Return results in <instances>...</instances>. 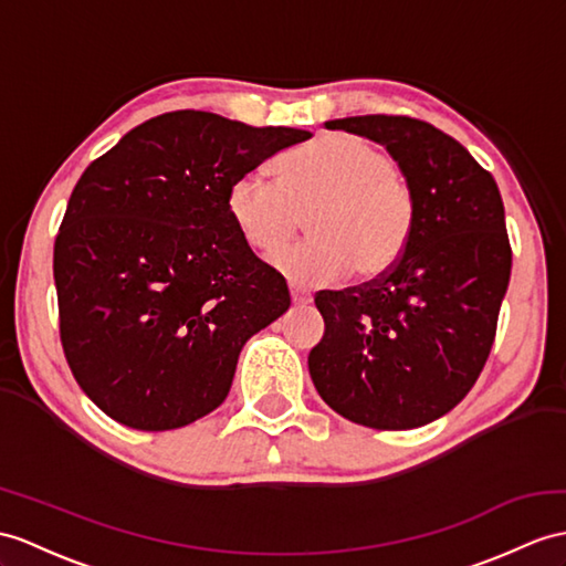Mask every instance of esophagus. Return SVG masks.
I'll return each mask as SVG.
<instances>
[{
	"label": "esophagus",
	"mask_w": 566,
	"mask_h": 566,
	"mask_svg": "<svg viewBox=\"0 0 566 566\" xmlns=\"http://www.w3.org/2000/svg\"><path fill=\"white\" fill-rule=\"evenodd\" d=\"M291 300H293V305H310L312 295L307 291H300V287L291 285Z\"/></svg>",
	"instance_id": "esophagus-1"
}]
</instances>
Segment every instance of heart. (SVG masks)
Returning a JSON list of instances; mask_svg holds the SVG:
<instances>
[{
	"label": "heart",
	"mask_w": 566,
	"mask_h": 566,
	"mask_svg": "<svg viewBox=\"0 0 566 566\" xmlns=\"http://www.w3.org/2000/svg\"><path fill=\"white\" fill-rule=\"evenodd\" d=\"M281 179L250 170L232 179L228 213L247 247L271 254L310 216L312 240L273 254L300 287L355 273L381 279L398 266L418 228V199L389 150L355 134H326L279 160Z\"/></svg>",
	"instance_id": "heart-1"
}]
</instances>
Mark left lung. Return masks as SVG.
<instances>
[{
  "label": "left lung",
  "instance_id": "obj_1",
  "mask_svg": "<svg viewBox=\"0 0 566 566\" xmlns=\"http://www.w3.org/2000/svg\"><path fill=\"white\" fill-rule=\"evenodd\" d=\"M384 144L418 199L406 256L381 279L314 295L326 331L310 350L316 391L375 430L442 418L488 363L512 273L494 177L442 129L406 115L326 122Z\"/></svg>",
  "mask_w": 566,
  "mask_h": 566
}]
</instances>
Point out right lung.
Wrapping results in <instances>:
<instances>
[{"mask_svg":"<svg viewBox=\"0 0 566 566\" xmlns=\"http://www.w3.org/2000/svg\"><path fill=\"white\" fill-rule=\"evenodd\" d=\"M310 136L177 109L81 175L52 271L69 369L105 416L163 432L226 401L244 340L291 307L230 220L228 189Z\"/></svg>","mask_w":566,"mask_h":566,"instance_id":"obj_1","label":"right lung"}]
</instances>
